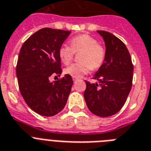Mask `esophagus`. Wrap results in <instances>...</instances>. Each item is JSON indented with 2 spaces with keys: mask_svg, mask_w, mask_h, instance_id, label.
Masks as SVG:
<instances>
[{
  "mask_svg": "<svg viewBox=\"0 0 151 151\" xmlns=\"http://www.w3.org/2000/svg\"><path fill=\"white\" fill-rule=\"evenodd\" d=\"M78 78H73V82H74V83H75V82H77L78 81Z\"/></svg>",
  "mask_w": 151,
  "mask_h": 151,
  "instance_id": "1",
  "label": "esophagus"
}]
</instances>
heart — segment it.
Wrapping results in <instances>:
<instances>
[{
  "mask_svg": "<svg viewBox=\"0 0 151 151\" xmlns=\"http://www.w3.org/2000/svg\"><path fill=\"white\" fill-rule=\"evenodd\" d=\"M70 45L62 44L59 48V58L64 64H69L75 53H80L78 63L71 64L64 70V73L72 78H80L90 70H97L104 63L107 50L103 44L89 35L76 36L70 40Z\"/></svg>",
  "mask_w": 151,
  "mask_h": 151,
  "instance_id": "obj_1",
  "label": "heart"
}]
</instances>
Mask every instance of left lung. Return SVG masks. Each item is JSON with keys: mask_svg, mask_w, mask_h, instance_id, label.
I'll return each instance as SVG.
<instances>
[{"mask_svg": "<svg viewBox=\"0 0 151 151\" xmlns=\"http://www.w3.org/2000/svg\"><path fill=\"white\" fill-rule=\"evenodd\" d=\"M97 32L105 41L107 56L93 78L98 83L85 81L83 97L91 113L106 117L119 112L124 105L132 87L134 65L122 40L107 31Z\"/></svg>", "mask_w": 151, "mask_h": 151, "instance_id": "obj_1", "label": "left lung"}]
</instances>
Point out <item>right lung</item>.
<instances>
[{"instance_id":"1","label":"right lung","mask_w":151,"mask_h":151,"mask_svg":"<svg viewBox=\"0 0 151 151\" xmlns=\"http://www.w3.org/2000/svg\"><path fill=\"white\" fill-rule=\"evenodd\" d=\"M70 34L68 30L40 29L25 40L19 53L16 67L19 90L30 108L42 116L60 112L71 91L73 82L69 74L56 81H49L52 75L61 74L58 51Z\"/></svg>"}]
</instances>
